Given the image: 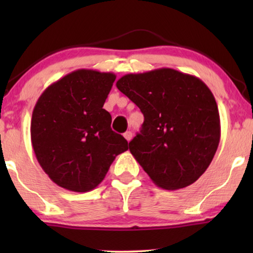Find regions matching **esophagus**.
Returning <instances> with one entry per match:
<instances>
[{
  "instance_id": "34e87169",
  "label": "esophagus",
  "mask_w": 253,
  "mask_h": 253,
  "mask_svg": "<svg viewBox=\"0 0 253 253\" xmlns=\"http://www.w3.org/2000/svg\"><path fill=\"white\" fill-rule=\"evenodd\" d=\"M124 138H126L127 141H130L132 139V132H131V131H126V132L124 133Z\"/></svg>"
}]
</instances>
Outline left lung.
Segmentation results:
<instances>
[{"mask_svg":"<svg viewBox=\"0 0 253 253\" xmlns=\"http://www.w3.org/2000/svg\"><path fill=\"white\" fill-rule=\"evenodd\" d=\"M116 86L144 114L129 150L152 181L166 190L195 183L212 162L221 133L219 109L205 83L161 68L123 76Z\"/></svg>","mask_w":253,"mask_h":253,"instance_id":"8db88e82","label":"left lung"}]
</instances>
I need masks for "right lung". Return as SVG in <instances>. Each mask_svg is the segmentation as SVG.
<instances>
[{"label": "right lung", "mask_w": 253, "mask_h": 253, "mask_svg": "<svg viewBox=\"0 0 253 253\" xmlns=\"http://www.w3.org/2000/svg\"><path fill=\"white\" fill-rule=\"evenodd\" d=\"M116 76L72 71L44 89L34 106L31 140L37 160L58 186L87 192L103 181L117 155L129 146L110 127L103 109Z\"/></svg>", "instance_id": "1"}]
</instances>
